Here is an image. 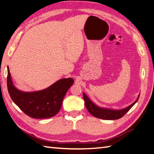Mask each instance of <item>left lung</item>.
Instances as JSON below:
<instances>
[{
    "label": "left lung",
    "mask_w": 154,
    "mask_h": 154,
    "mask_svg": "<svg viewBox=\"0 0 154 154\" xmlns=\"http://www.w3.org/2000/svg\"><path fill=\"white\" fill-rule=\"evenodd\" d=\"M139 96L140 95L138 96L137 99L135 100V101L133 102L131 105H130L128 107L122 109L115 110L108 108L100 107L99 106L96 105L94 102H92L89 99V97L86 95V94L83 92L85 104L88 112L94 116L103 120H117L122 118L125 113H127L129 111L130 109H131L134 105L137 103V101L139 100Z\"/></svg>",
    "instance_id": "obj_1"
}]
</instances>
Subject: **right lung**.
I'll return each mask as SVG.
<instances>
[{
    "label": "right lung",
    "instance_id": "1",
    "mask_svg": "<svg viewBox=\"0 0 154 154\" xmlns=\"http://www.w3.org/2000/svg\"><path fill=\"white\" fill-rule=\"evenodd\" d=\"M73 82L70 77L62 79L45 89L31 92H23L14 85L8 67L7 86L11 100L23 112L34 118H48L57 115L67 91Z\"/></svg>",
    "mask_w": 154,
    "mask_h": 154
}]
</instances>
